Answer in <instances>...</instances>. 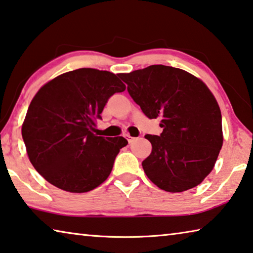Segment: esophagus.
<instances>
[{
    "instance_id": "esophagus-1",
    "label": "esophagus",
    "mask_w": 253,
    "mask_h": 253,
    "mask_svg": "<svg viewBox=\"0 0 253 253\" xmlns=\"http://www.w3.org/2000/svg\"><path fill=\"white\" fill-rule=\"evenodd\" d=\"M124 136H125V137L128 139V142H129V143H133L134 141H135V137H133V136H130L129 134H124Z\"/></svg>"
}]
</instances>
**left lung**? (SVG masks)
Returning a JSON list of instances; mask_svg holds the SVG:
<instances>
[{
    "mask_svg": "<svg viewBox=\"0 0 253 253\" xmlns=\"http://www.w3.org/2000/svg\"><path fill=\"white\" fill-rule=\"evenodd\" d=\"M128 93L150 119H161V135H146L151 154L142 162L160 189L182 192L204 181L223 145L222 115L202 80L166 65L122 74Z\"/></svg>",
    "mask_w": 253,
    "mask_h": 253,
    "instance_id": "obj_1",
    "label": "left lung"
}]
</instances>
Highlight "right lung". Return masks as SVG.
Here are the masks:
<instances>
[{
  "label": "right lung",
  "mask_w": 253,
  "mask_h": 253,
  "mask_svg": "<svg viewBox=\"0 0 253 253\" xmlns=\"http://www.w3.org/2000/svg\"><path fill=\"white\" fill-rule=\"evenodd\" d=\"M108 71L79 69L56 76L31 100L22 138L34 168L48 182L69 192H87L109 177L123 136L93 134L106 103L126 85Z\"/></svg>",
  "instance_id": "obj_1"
}]
</instances>
